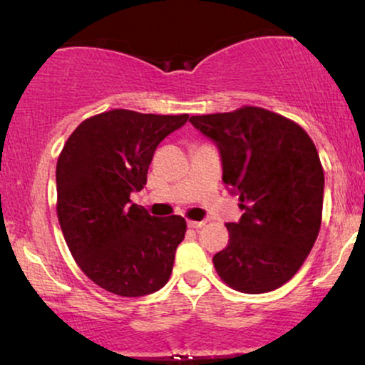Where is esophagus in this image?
I'll use <instances>...</instances> for the list:
<instances>
[{
    "label": "esophagus",
    "mask_w": 365,
    "mask_h": 365,
    "mask_svg": "<svg viewBox=\"0 0 365 365\" xmlns=\"http://www.w3.org/2000/svg\"><path fill=\"white\" fill-rule=\"evenodd\" d=\"M206 225V221H188V228H202Z\"/></svg>",
    "instance_id": "esophagus-1"
}]
</instances>
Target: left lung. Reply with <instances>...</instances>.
Listing matches in <instances>:
<instances>
[{
	"label": "left lung",
	"mask_w": 365,
	"mask_h": 365,
	"mask_svg": "<svg viewBox=\"0 0 365 365\" xmlns=\"http://www.w3.org/2000/svg\"><path fill=\"white\" fill-rule=\"evenodd\" d=\"M216 144L223 182L244 215L212 257L220 278L244 293L276 290L300 269L321 228L324 173L295 121L255 106L190 116Z\"/></svg>",
	"instance_id": "8db88e82"
}]
</instances>
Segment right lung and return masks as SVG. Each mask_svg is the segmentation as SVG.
Listing matches in <instances>:
<instances>
[{"instance_id": "right-lung-1", "label": "right lung", "mask_w": 365, "mask_h": 365, "mask_svg": "<svg viewBox=\"0 0 365 365\" xmlns=\"http://www.w3.org/2000/svg\"><path fill=\"white\" fill-rule=\"evenodd\" d=\"M188 115L111 110L82 121L58 158V221L89 279L121 297L158 292L185 238L182 216H150L130 194L148 182L154 150Z\"/></svg>"}]
</instances>
